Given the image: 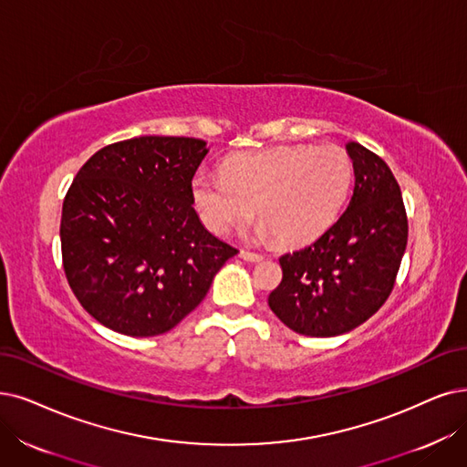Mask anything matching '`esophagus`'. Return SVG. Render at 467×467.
Instances as JSON below:
<instances>
[{
    "label": "esophagus",
    "mask_w": 467,
    "mask_h": 467,
    "mask_svg": "<svg viewBox=\"0 0 467 467\" xmlns=\"http://www.w3.org/2000/svg\"><path fill=\"white\" fill-rule=\"evenodd\" d=\"M239 256L244 258V260H249V263H256V260H263V258H265L263 253H253V251H249V249H241V251H239Z\"/></svg>",
    "instance_id": "1"
}]
</instances>
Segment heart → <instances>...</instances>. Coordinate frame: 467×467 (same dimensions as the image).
Returning <instances> with one entry per match:
<instances>
[{"label":"heart","mask_w":467,"mask_h":467,"mask_svg":"<svg viewBox=\"0 0 467 467\" xmlns=\"http://www.w3.org/2000/svg\"><path fill=\"white\" fill-rule=\"evenodd\" d=\"M352 159L339 145H279L241 153L223 174L199 172L192 193L204 228L223 235L253 216L282 245L322 235L345 207Z\"/></svg>","instance_id":"heart-1"}]
</instances>
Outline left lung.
Here are the masks:
<instances>
[{"label":"left lung","mask_w":467,"mask_h":467,"mask_svg":"<svg viewBox=\"0 0 467 467\" xmlns=\"http://www.w3.org/2000/svg\"><path fill=\"white\" fill-rule=\"evenodd\" d=\"M354 188L343 214L310 244L279 258L284 277L268 296L287 327L333 337L371 318L395 287L408 241L399 182L387 162L348 141Z\"/></svg>","instance_id":"8db88e82"}]
</instances>
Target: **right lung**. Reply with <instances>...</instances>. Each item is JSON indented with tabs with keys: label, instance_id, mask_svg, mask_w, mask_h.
<instances>
[{
	"label": "right lung",
	"instance_id": "right-lung-1",
	"mask_svg": "<svg viewBox=\"0 0 467 467\" xmlns=\"http://www.w3.org/2000/svg\"><path fill=\"white\" fill-rule=\"evenodd\" d=\"M202 140L141 136L93 153L63 201L61 254L84 310L130 337L172 329L237 249L204 230L192 180Z\"/></svg>",
	"mask_w": 467,
	"mask_h": 467
}]
</instances>
